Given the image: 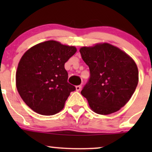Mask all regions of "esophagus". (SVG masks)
<instances>
[{
	"instance_id": "obj_1",
	"label": "esophagus",
	"mask_w": 152,
	"mask_h": 152,
	"mask_svg": "<svg viewBox=\"0 0 152 152\" xmlns=\"http://www.w3.org/2000/svg\"><path fill=\"white\" fill-rule=\"evenodd\" d=\"M81 85H79V86H76V91H79L80 90H81Z\"/></svg>"
}]
</instances>
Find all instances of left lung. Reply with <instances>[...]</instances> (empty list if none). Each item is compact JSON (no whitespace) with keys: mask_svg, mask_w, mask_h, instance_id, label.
Wrapping results in <instances>:
<instances>
[{"mask_svg":"<svg viewBox=\"0 0 152 152\" xmlns=\"http://www.w3.org/2000/svg\"><path fill=\"white\" fill-rule=\"evenodd\" d=\"M79 51L90 70L89 81L81 94L91 109L102 115L121 109L129 101L139 82V71L134 59L108 43L83 46Z\"/></svg>","mask_w":152,"mask_h":152,"instance_id":"obj_1","label":"left lung"}]
</instances>
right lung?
<instances>
[{
  "label": "right lung",
  "instance_id": "add662e5",
  "mask_svg": "<svg viewBox=\"0 0 152 152\" xmlns=\"http://www.w3.org/2000/svg\"><path fill=\"white\" fill-rule=\"evenodd\" d=\"M73 46L56 41L38 43L26 50L18 63L15 85L26 105L50 116L64 109L75 86L68 83L64 64L76 52Z\"/></svg>",
  "mask_w": 152,
  "mask_h": 152
}]
</instances>
